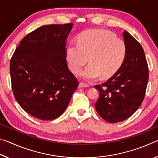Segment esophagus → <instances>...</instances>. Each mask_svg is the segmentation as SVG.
I'll list each match as a JSON object with an SVG mask.
<instances>
[{
  "instance_id": "obj_1",
  "label": "esophagus",
  "mask_w": 158,
  "mask_h": 158,
  "mask_svg": "<svg viewBox=\"0 0 158 158\" xmlns=\"http://www.w3.org/2000/svg\"><path fill=\"white\" fill-rule=\"evenodd\" d=\"M79 88H89V85L85 84V83H84V82H80L79 84Z\"/></svg>"
}]
</instances>
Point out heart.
<instances>
[{
    "label": "heart",
    "mask_w": 158,
    "mask_h": 158,
    "mask_svg": "<svg viewBox=\"0 0 158 158\" xmlns=\"http://www.w3.org/2000/svg\"><path fill=\"white\" fill-rule=\"evenodd\" d=\"M126 44L114 33L105 30H88L80 35L79 42L73 41L67 50V59L74 73L78 74L87 63L90 65L81 73L87 81L102 75L109 78L116 74L126 56Z\"/></svg>",
    "instance_id": "b5f03b06"
}]
</instances>
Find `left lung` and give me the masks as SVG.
I'll return each instance as SVG.
<instances>
[{"mask_svg":"<svg viewBox=\"0 0 158 158\" xmlns=\"http://www.w3.org/2000/svg\"><path fill=\"white\" fill-rule=\"evenodd\" d=\"M123 36L127 48L123 63L107 81L95 85L100 93L95 104L96 111L111 123L125 121L139 108L148 81V67L142 47L127 31Z\"/></svg>","mask_w":158,"mask_h":158,"instance_id":"left-lung-1","label":"left lung"}]
</instances>
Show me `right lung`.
<instances>
[{
	"mask_svg": "<svg viewBox=\"0 0 158 158\" xmlns=\"http://www.w3.org/2000/svg\"><path fill=\"white\" fill-rule=\"evenodd\" d=\"M73 24L42 26L23 37L10 63L12 89L23 110L36 118H57L78 80L68 68L67 37Z\"/></svg>",
	"mask_w": 158,
	"mask_h": 158,
	"instance_id": "add662e5",
	"label": "right lung"
}]
</instances>
